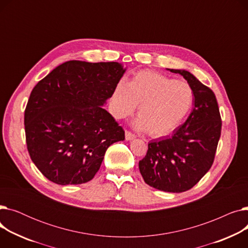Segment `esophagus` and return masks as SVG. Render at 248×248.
Returning <instances> with one entry per match:
<instances>
[{
  "label": "esophagus",
  "instance_id": "esophagus-1",
  "mask_svg": "<svg viewBox=\"0 0 248 248\" xmlns=\"http://www.w3.org/2000/svg\"><path fill=\"white\" fill-rule=\"evenodd\" d=\"M135 138H136L135 135H133L132 133L125 132V140H133Z\"/></svg>",
  "mask_w": 248,
  "mask_h": 248
}]
</instances>
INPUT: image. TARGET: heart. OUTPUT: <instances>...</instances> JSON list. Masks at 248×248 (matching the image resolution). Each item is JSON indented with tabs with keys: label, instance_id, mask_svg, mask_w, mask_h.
Masks as SVG:
<instances>
[{
	"label": "heart",
	"instance_id": "1",
	"mask_svg": "<svg viewBox=\"0 0 248 248\" xmlns=\"http://www.w3.org/2000/svg\"><path fill=\"white\" fill-rule=\"evenodd\" d=\"M194 94L191 86L163 74L140 71L127 85L113 90L111 112L115 119L131 115L139 106L135 127L154 138L165 137L179 126L190 111Z\"/></svg>",
	"mask_w": 248,
	"mask_h": 248
}]
</instances>
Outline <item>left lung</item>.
I'll use <instances>...</instances> for the list:
<instances>
[{
  "instance_id": "8db88e82",
  "label": "left lung",
  "mask_w": 248,
  "mask_h": 248,
  "mask_svg": "<svg viewBox=\"0 0 248 248\" xmlns=\"http://www.w3.org/2000/svg\"><path fill=\"white\" fill-rule=\"evenodd\" d=\"M187 80L194 94V108L171 137L149 142L139 162L146 183L164 192L181 193L196 185L210 170L221 135V117L213 91L185 69H168Z\"/></svg>"
}]
</instances>
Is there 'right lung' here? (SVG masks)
<instances>
[{
  "label": "right lung",
  "mask_w": 248,
  "mask_h": 248,
  "mask_svg": "<svg viewBox=\"0 0 248 248\" xmlns=\"http://www.w3.org/2000/svg\"><path fill=\"white\" fill-rule=\"evenodd\" d=\"M126 71L119 62H64L39 81L25 109L31 160L58 185L94 177L104 154L124 132L103 108Z\"/></svg>",
  "instance_id": "add662e5"
}]
</instances>
